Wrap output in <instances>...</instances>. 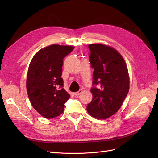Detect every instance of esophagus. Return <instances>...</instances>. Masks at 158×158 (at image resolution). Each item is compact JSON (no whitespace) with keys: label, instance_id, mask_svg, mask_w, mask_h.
Segmentation results:
<instances>
[{"label":"esophagus","instance_id":"esophagus-1","mask_svg":"<svg viewBox=\"0 0 158 158\" xmlns=\"http://www.w3.org/2000/svg\"><path fill=\"white\" fill-rule=\"evenodd\" d=\"M82 93V89H80L78 92H74V95H75V96H78V95H79L80 94H81Z\"/></svg>","mask_w":158,"mask_h":158}]
</instances>
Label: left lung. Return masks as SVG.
I'll list each match as a JSON object with an SVG mask.
<instances>
[{
	"mask_svg": "<svg viewBox=\"0 0 158 158\" xmlns=\"http://www.w3.org/2000/svg\"><path fill=\"white\" fill-rule=\"evenodd\" d=\"M89 56L93 68V98L87 106L91 116L106 119L121 108L129 90V76L125 60L113 47L90 44Z\"/></svg>",
	"mask_w": 158,
	"mask_h": 158,
	"instance_id": "8db88e82",
	"label": "left lung"
}]
</instances>
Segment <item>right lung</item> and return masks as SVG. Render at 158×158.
<instances>
[{
    "instance_id": "obj_1",
    "label": "right lung",
    "mask_w": 158,
    "mask_h": 158,
    "mask_svg": "<svg viewBox=\"0 0 158 158\" xmlns=\"http://www.w3.org/2000/svg\"><path fill=\"white\" fill-rule=\"evenodd\" d=\"M74 47L51 45L38 51L28 68L26 88L30 102L42 117L52 118L63 113L70 95L61 78L63 59Z\"/></svg>"
}]
</instances>
